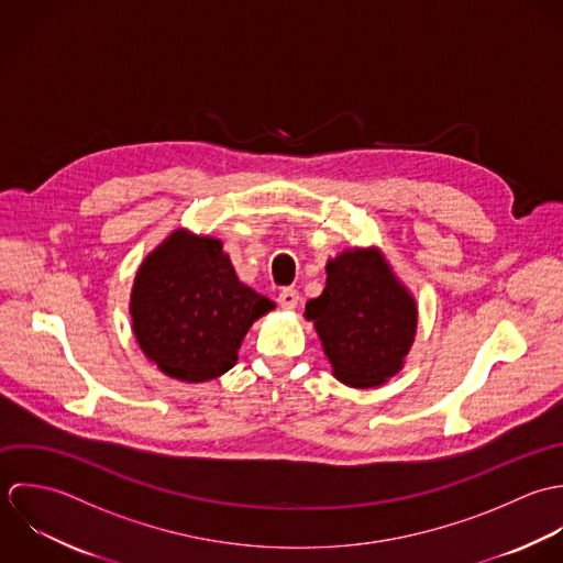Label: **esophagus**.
I'll list each match as a JSON object with an SVG mask.
<instances>
[{
  "mask_svg": "<svg viewBox=\"0 0 563 563\" xmlns=\"http://www.w3.org/2000/svg\"><path fill=\"white\" fill-rule=\"evenodd\" d=\"M276 300H278V305H280L283 309L294 311V309L298 307V302H300V294H298L296 289H283Z\"/></svg>",
  "mask_w": 563,
  "mask_h": 563,
  "instance_id": "esophagus-1",
  "label": "esophagus"
}]
</instances>
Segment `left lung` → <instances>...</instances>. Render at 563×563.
<instances>
[{"label":"left lung","instance_id":"left-lung-1","mask_svg":"<svg viewBox=\"0 0 563 563\" xmlns=\"http://www.w3.org/2000/svg\"><path fill=\"white\" fill-rule=\"evenodd\" d=\"M327 287L307 302L324 352L341 383L367 389L391 378L418 324L413 298L376 250H347L327 265Z\"/></svg>","mask_w":563,"mask_h":563}]
</instances>
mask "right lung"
I'll use <instances>...</instances> for the list:
<instances>
[{
  "instance_id": "1",
  "label": "right lung",
  "mask_w": 563,
  "mask_h": 563,
  "mask_svg": "<svg viewBox=\"0 0 563 563\" xmlns=\"http://www.w3.org/2000/svg\"><path fill=\"white\" fill-rule=\"evenodd\" d=\"M274 302L239 283L222 241L176 230L139 267L130 298L141 350L167 376L205 383L236 361L241 339Z\"/></svg>"
}]
</instances>
